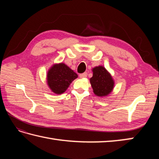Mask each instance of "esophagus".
<instances>
[{
	"label": "esophagus",
	"instance_id": "esophagus-1",
	"mask_svg": "<svg viewBox=\"0 0 159 159\" xmlns=\"http://www.w3.org/2000/svg\"><path fill=\"white\" fill-rule=\"evenodd\" d=\"M87 72H84V73H82V74H79L80 78H85V77H87Z\"/></svg>",
	"mask_w": 159,
	"mask_h": 159
}]
</instances>
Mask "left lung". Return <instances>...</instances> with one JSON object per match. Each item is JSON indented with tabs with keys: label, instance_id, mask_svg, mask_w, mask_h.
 <instances>
[{
	"label": "left lung",
	"instance_id": "obj_1",
	"mask_svg": "<svg viewBox=\"0 0 159 159\" xmlns=\"http://www.w3.org/2000/svg\"><path fill=\"white\" fill-rule=\"evenodd\" d=\"M93 76L90 79L93 93L98 96H106L113 90V80L111 74L102 66H98L92 70Z\"/></svg>",
	"mask_w": 159,
	"mask_h": 159
}]
</instances>
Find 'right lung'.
Listing matches in <instances>:
<instances>
[{"label":"right lung","instance_id":"add662e5","mask_svg":"<svg viewBox=\"0 0 159 159\" xmlns=\"http://www.w3.org/2000/svg\"><path fill=\"white\" fill-rule=\"evenodd\" d=\"M77 77V74L66 64H55L48 71L47 82L54 93L61 94L65 92L70 83Z\"/></svg>","mask_w":159,"mask_h":159}]
</instances>
